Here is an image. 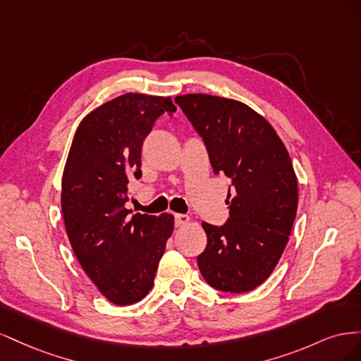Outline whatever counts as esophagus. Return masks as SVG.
<instances>
[{"mask_svg": "<svg viewBox=\"0 0 361 361\" xmlns=\"http://www.w3.org/2000/svg\"><path fill=\"white\" fill-rule=\"evenodd\" d=\"M190 216L188 215H183V214H176L174 215V226L176 227H183V226H187V224H190Z\"/></svg>", "mask_w": 361, "mask_h": 361, "instance_id": "esophagus-1", "label": "esophagus"}]
</instances>
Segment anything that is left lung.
I'll return each instance as SVG.
<instances>
[{"label": "left lung", "mask_w": 361, "mask_h": 361, "mask_svg": "<svg viewBox=\"0 0 361 361\" xmlns=\"http://www.w3.org/2000/svg\"><path fill=\"white\" fill-rule=\"evenodd\" d=\"M174 102L203 138L214 173L226 174L235 188L226 224L202 223L207 244L199 269L214 289L253 290L279 264L297 215L298 182L288 150L243 102L202 93Z\"/></svg>", "instance_id": "left-lung-1"}]
</instances>
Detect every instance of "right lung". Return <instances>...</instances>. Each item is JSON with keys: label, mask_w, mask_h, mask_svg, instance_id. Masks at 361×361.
Returning <instances> with one entry per match:
<instances>
[{"label": "right lung", "mask_w": 361, "mask_h": 361, "mask_svg": "<svg viewBox=\"0 0 361 361\" xmlns=\"http://www.w3.org/2000/svg\"><path fill=\"white\" fill-rule=\"evenodd\" d=\"M176 111L170 97L126 93L97 106L76 129L61 179V211L73 253L104 297L143 300L173 233V215L126 209L130 178L155 120Z\"/></svg>", "instance_id": "right-lung-1"}]
</instances>
